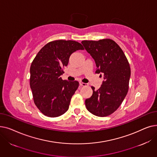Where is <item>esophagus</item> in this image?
Instances as JSON below:
<instances>
[{"label": "esophagus", "mask_w": 157, "mask_h": 157, "mask_svg": "<svg viewBox=\"0 0 157 157\" xmlns=\"http://www.w3.org/2000/svg\"><path fill=\"white\" fill-rule=\"evenodd\" d=\"M79 85H80L81 86H87L88 85V84H87V83H83V82H81V81H80V82H79Z\"/></svg>", "instance_id": "1"}]
</instances>
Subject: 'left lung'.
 Here are the masks:
<instances>
[{
  "mask_svg": "<svg viewBox=\"0 0 157 157\" xmlns=\"http://www.w3.org/2000/svg\"><path fill=\"white\" fill-rule=\"evenodd\" d=\"M86 50L94 59L95 72L104 74L102 85L85 101L89 112L97 117L109 116L117 111L126 97L130 77V67L121 48L110 39L83 40Z\"/></svg>",
  "mask_w": 157,
  "mask_h": 157,
  "instance_id": "obj_1",
  "label": "left lung"
}]
</instances>
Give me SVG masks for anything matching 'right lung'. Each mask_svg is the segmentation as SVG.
I'll return each mask as SVG.
<instances>
[{
    "mask_svg": "<svg viewBox=\"0 0 157 157\" xmlns=\"http://www.w3.org/2000/svg\"><path fill=\"white\" fill-rule=\"evenodd\" d=\"M79 49L84 48L77 41L56 40L41 48L32 61L30 86L36 105L45 116L57 117L68 110L79 82L63 80L60 76L71 55Z\"/></svg>",
    "mask_w": 157,
    "mask_h": 157,
    "instance_id": "add662e5",
    "label": "right lung"
}]
</instances>
